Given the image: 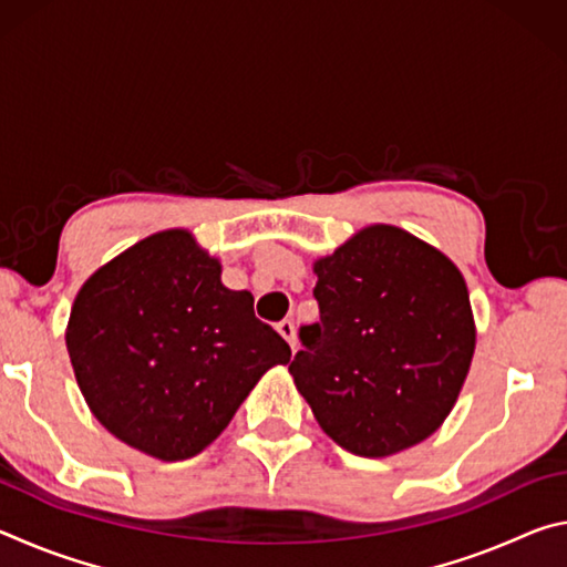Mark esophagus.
Segmentation results:
<instances>
[{
    "label": "esophagus",
    "mask_w": 567,
    "mask_h": 567,
    "mask_svg": "<svg viewBox=\"0 0 567 567\" xmlns=\"http://www.w3.org/2000/svg\"><path fill=\"white\" fill-rule=\"evenodd\" d=\"M277 332L282 334V338L290 342V348H297V338H295V322L292 320H280L277 322Z\"/></svg>",
    "instance_id": "34e87169"
}]
</instances>
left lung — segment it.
Wrapping results in <instances>:
<instances>
[{"instance_id":"8db88e82","label":"left lung","mask_w":567,"mask_h":567,"mask_svg":"<svg viewBox=\"0 0 567 567\" xmlns=\"http://www.w3.org/2000/svg\"><path fill=\"white\" fill-rule=\"evenodd\" d=\"M320 320L290 362L300 395L334 443L385 457L433 435L475 350L463 275L435 247L375 225L315 265Z\"/></svg>"}]
</instances>
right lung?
Returning a JSON list of instances; mask_svg holds the SVG:
<instances>
[{"label": "right lung", "mask_w": 567, "mask_h": 567, "mask_svg": "<svg viewBox=\"0 0 567 567\" xmlns=\"http://www.w3.org/2000/svg\"><path fill=\"white\" fill-rule=\"evenodd\" d=\"M219 272L189 233L167 229L94 272L70 315L66 350L94 417L167 463L213 443L292 354Z\"/></svg>", "instance_id": "add662e5"}]
</instances>
